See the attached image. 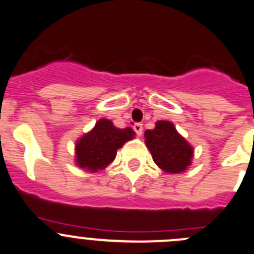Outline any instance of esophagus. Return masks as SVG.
<instances>
[{"mask_svg": "<svg viewBox=\"0 0 254 254\" xmlns=\"http://www.w3.org/2000/svg\"><path fill=\"white\" fill-rule=\"evenodd\" d=\"M134 131L136 132L137 135H141L142 134V124L141 123H135L134 127H132Z\"/></svg>", "mask_w": 254, "mask_h": 254, "instance_id": "1", "label": "esophagus"}]
</instances>
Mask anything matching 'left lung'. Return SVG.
I'll return each mask as SVG.
<instances>
[{
    "mask_svg": "<svg viewBox=\"0 0 254 254\" xmlns=\"http://www.w3.org/2000/svg\"><path fill=\"white\" fill-rule=\"evenodd\" d=\"M145 144L157 166L169 174L185 171L192 159L191 145L170 122H156L154 130L145 131Z\"/></svg>",
    "mask_w": 254,
    "mask_h": 254,
    "instance_id": "8db88e82",
    "label": "left lung"
}]
</instances>
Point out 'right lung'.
I'll use <instances>...</instances> for the list:
<instances>
[{"label":"right lung","mask_w":254,"mask_h":254,"mask_svg":"<svg viewBox=\"0 0 254 254\" xmlns=\"http://www.w3.org/2000/svg\"><path fill=\"white\" fill-rule=\"evenodd\" d=\"M132 129H119L108 119H100L94 129L85 134L75 146L77 164L95 172L105 169L117 156V150L134 137Z\"/></svg>","instance_id":"obj_1"}]
</instances>
